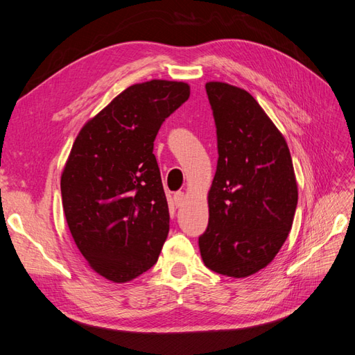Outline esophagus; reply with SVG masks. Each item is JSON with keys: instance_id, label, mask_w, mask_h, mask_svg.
<instances>
[{"instance_id": "obj_1", "label": "esophagus", "mask_w": 355, "mask_h": 355, "mask_svg": "<svg viewBox=\"0 0 355 355\" xmlns=\"http://www.w3.org/2000/svg\"><path fill=\"white\" fill-rule=\"evenodd\" d=\"M184 192L182 191H179V192H176V194L173 196V200H175V204H176V207H179L182 202H184Z\"/></svg>"}]
</instances>
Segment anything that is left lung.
<instances>
[{"mask_svg":"<svg viewBox=\"0 0 355 355\" xmlns=\"http://www.w3.org/2000/svg\"><path fill=\"white\" fill-rule=\"evenodd\" d=\"M206 92L219 158L198 245L209 270L243 278L284 244L297 206L296 178L283 135L250 93L225 83H207Z\"/></svg>","mask_w":355,"mask_h":355,"instance_id":"left-lung-1","label":"left lung"}]
</instances>
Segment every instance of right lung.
<instances>
[{"instance_id":"right-lung-1","label":"right lung","mask_w":355,"mask_h":355,"mask_svg":"<svg viewBox=\"0 0 355 355\" xmlns=\"http://www.w3.org/2000/svg\"><path fill=\"white\" fill-rule=\"evenodd\" d=\"M188 98L185 83L130 85L75 139L60 179L63 211L81 254L106 280L130 282L158 261L170 214L154 141Z\"/></svg>"}]
</instances>
